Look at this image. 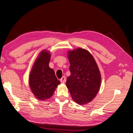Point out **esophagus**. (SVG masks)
Wrapping results in <instances>:
<instances>
[{
    "label": "esophagus",
    "mask_w": 133,
    "mask_h": 133,
    "mask_svg": "<svg viewBox=\"0 0 133 133\" xmlns=\"http://www.w3.org/2000/svg\"><path fill=\"white\" fill-rule=\"evenodd\" d=\"M61 82L62 83H63V84H64V83L66 82V77H65L64 76L62 77V78L61 79Z\"/></svg>",
    "instance_id": "obj_1"
}]
</instances>
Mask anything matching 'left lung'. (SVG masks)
Wrapping results in <instances>:
<instances>
[{"mask_svg":"<svg viewBox=\"0 0 133 133\" xmlns=\"http://www.w3.org/2000/svg\"><path fill=\"white\" fill-rule=\"evenodd\" d=\"M71 74L66 86L75 103L84 105L92 101L101 85V74L97 63L89 51L77 48L68 52Z\"/></svg>","mask_w":133,"mask_h":133,"instance_id":"1","label":"left lung"}]
</instances>
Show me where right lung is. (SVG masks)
Returning a JSON list of instances; mask_svg holds the SVG:
<instances>
[{"mask_svg":"<svg viewBox=\"0 0 133 133\" xmlns=\"http://www.w3.org/2000/svg\"><path fill=\"white\" fill-rule=\"evenodd\" d=\"M51 54L43 50L39 54L34 63L29 76V86L35 97L45 100L53 95L60 84L54 70L49 67Z\"/></svg>","mask_w":133,"mask_h":133,"instance_id":"obj_1","label":"right lung"}]
</instances>
